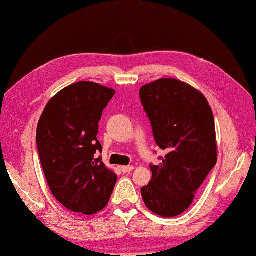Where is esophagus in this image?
<instances>
[{
	"label": "esophagus",
	"mask_w": 256,
	"mask_h": 256,
	"mask_svg": "<svg viewBox=\"0 0 256 256\" xmlns=\"http://www.w3.org/2000/svg\"><path fill=\"white\" fill-rule=\"evenodd\" d=\"M121 170H122V172H130L132 170H134V166H122L121 167Z\"/></svg>",
	"instance_id": "obj_1"
}]
</instances>
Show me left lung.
I'll return each instance as SVG.
<instances>
[{"mask_svg": "<svg viewBox=\"0 0 256 256\" xmlns=\"http://www.w3.org/2000/svg\"><path fill=\"white\" fill-rule=\"evenodd\" d=\"M158 146L166 152L150 164L152 178L140 188L153 213L174 218L194 202L218 161L214 116L206 97L175 78H159L140 90Z\"/></svg>", "mask_w": 256, "mask_h": 256, "instance_id": "obj_1", "label": "left lung"}]
</instances>
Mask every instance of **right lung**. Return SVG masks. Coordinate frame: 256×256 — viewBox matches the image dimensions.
Wrapping results in <instances>:
<instances>
[{
  "label": "right lung",
  "mask_w": 256,
  "mask_h": 256,
  "mask_svg": "<svg viewBox=\"0 0 256 256\" xmlns=\"http://www.w3.org/2000/svg\"><path fill=\"white\" fill-rule=\"evenodd\" d=\"M113 89L80 81L60 90L38 120L36 144L51 192L74 213L92 215L108 205L116 175L106 168L97 140L103 110Z\"/></svg>",
  "instance_id": "add662e5"
}]
</instances>
